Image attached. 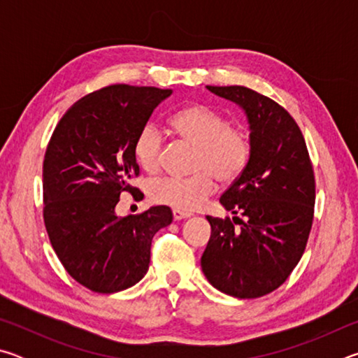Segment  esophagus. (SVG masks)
Listing matches in <instances>:
<instances>
[{
    "instance_id": "esophagus-1",
    "label": "esophagus",
    "mask_w": 358,
    "mask_h": 358,
    "mask_svg": "<svg viewBox=\"0 0 358 358\" xmlns=\"http://www.w3.org/2000/svg\"><path fill=\"white\" fill-rule=\"evenodd\" d=\"M172 215H173V220H175V221L186 220V217L191 216V213H187V211H181V210H173Z\"/></svg>"
}]
</instances>
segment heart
Listing matches in <instances>:
<instances>
[{"instance_id":"heart-1","label":"heart","mask_w":358,"mask_h":358,"mask_svg":"<svg viewBox=\"0 0 358 358\" xmlns=\"http://www.w3.org/2000/svg\"><path fill=\"white\" fill-rule=\"evenodd\" d=\"M171 124L177 134L196 147L191 177H159L151 180L148 194L155 202L175 210L192 211L201 207L220 185H232L250 162L251 142L248 131L215 108L194 104L173 115ZM162 132L153 123L138 131L134 156L138 166L155 172L161 164Z\"/></svg>"}]
</instances>
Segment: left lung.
Instances as JSON below:
<instances>
[{
	"label": "left lung",
	"mask_w": 358,
	"mask_h": 358,
	"mask_svg": "<svg viewBox=\"0 0 358 358\" xmlns=\"http://www.w3.org/2000/svg\"><path fill=\"white\" fill-rule=\"evenodd\" d=\"M207 88L245 110L251 156L220 199L245 217L207 216L202 271L224 294L257 299L280 287L305 252L316 202L313 164L299 124L278 102L240 85Z\"/></svg>",
	"instance_id": "1"
}]
</instances>
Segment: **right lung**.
<instances>
[{
    "label": "right lung",
    "instance_id": "add662e5",
    "mask_svg": "<svg viewBox=\"0 0 358 358\" xmlns=\"http://www.w3.org/2000/svg\"><path fill=\"white\" fill-rule=\"evenodd\" d=\"M172 90L110 85L77 101L47 145L42 167L44 222L66 271L93 292L134 286L148 271L151 240L172 222L166 205L115 213L138 175L134 141Z\"/></svg>",
    "mask_w": 358,
    "mask_h": 358
}]
</instances>
